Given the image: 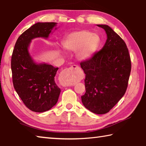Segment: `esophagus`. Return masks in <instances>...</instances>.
<instances>
[{
    "label": "esophagus",
    "instance_id": "1",
    "mask_svg": "<svg viewBox=\"0 0 146 146\" xmlns=\"http://www.w3.org/2000/svg\"><path fill=\"white\" fill-rule=\"evenodd\" d=\"M81 70L77 65H72L70 68L68 69H65L63 73V77L65 78L66 83L65 84V86L74 85V84L72 83L70 80L72 79L76 78L79 77V76L81 74Z\"/></svg>",
    "mask_w": 146,
    "mask_h": 146
}]
</instances>
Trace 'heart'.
Instances as JSON below:
<instances>
[{
  "label": "heart",
  "mask_w": 146,
  "mask_h": 146,
  "mask_svg": "<svg viewBox=\"0 0 146 146\" xmlns=\"http://www.w3.org/2000/svg\"><path fill=\"white\" fill-rule=\"evenodd\" d=\"M101 40L97 34L88 30H81L71 33L67 35L63 42L66 50L78 51L80 60H85L90 58L100 47Z\"/></svg>",
  "instance_id": "heart-1"
}]
</instances>
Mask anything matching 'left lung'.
Wrapping results in <instances>:
<instances>
[{
    "label": "left lung",
    "mask_w": 146,
    "mask_h": 146,
    "mask_svg": "<svg viewBox=\"0 0 146 146\" xmlns=\"http://www.w3.org/2000/svg\"><path fill=\"white\" fill-rule=\"evenodd\" d=\"M98 25L106 31L107 40L101 50L80 63L86 74V92L81 101L90 111L104 114L126 92L131 62L124 41L108 25Z\"/></svg>",
    "instance_id": "1"
}]
</instances>
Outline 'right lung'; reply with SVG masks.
<instances>
[{
    "label": "right lung",
    "mask_w": 146,
    "mask_h": 146,
    "mask_svg": "<svg viewBox=\"0 0 146 146\" xmlns=\"http://www.w3.org/2000/svg\"><path fill=\"white\" fill-rule=\"evenodd\" d=\"M55 22H38L18 38L12 53L11 67L13 86L25 106L35 112H44L57 103L61 90L54 77L58 68L33 61L28 47L32 39L47 38Z\"/></svg>",
    "instance_id": "1"
}]
</instances>
